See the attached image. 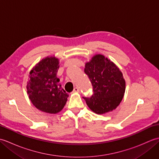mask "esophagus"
I'll return each mask as SVG.
<instances>
[{"mask_svg":"<svg viewBox=\"0 0 159 159\" xmlns=\"http://www.w3.org/2000/svg\"><path fill=\"white\" fill-rule=\"evenodd\" d=\"M73 92H79V89L78 87H75L73 90Z\"/></svg>","mask_w":159,"mask_h":159,"instance_id":"34e87169","label":"esophagus"}]
</instances>
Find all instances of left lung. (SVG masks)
<instances>
[{"instance_id": "1", "label": "left lung", "mask_w": 159, "mask_h": 159, "mask_svg": "<svg viewBox=\"0 0 159 159\" xmlns=\"http://www.w3.org/2000/svg\"><path fill=\"white\" fill-rule=\"evenodd\" d=\"M93 87L90 97H83L93 112L103 114L119 105L125 92V80L119 68L104 56L97 55L84 70Z\"/></svg>"}]
</instances>
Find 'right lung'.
<instances>
[{"label": "right lung", "mask_w": 159, "mask_h": 159, "mask_svg": "<svg viewBox=\"0 0 159 159\" xmlns=\"http://www.w3.org/2000/svg\"><path fill=\"white\" fill-rule=\"evenodd\" d=\"M59 60L47 57L39 62L30 72L27 93L37 109L48 113H57L63 109L68 98L57 77Z\"/></svg>", "instance_id": "1"}]
</instances>
